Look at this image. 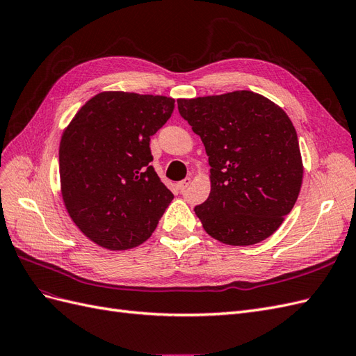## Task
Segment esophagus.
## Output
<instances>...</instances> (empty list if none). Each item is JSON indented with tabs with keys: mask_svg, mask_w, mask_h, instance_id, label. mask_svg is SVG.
Here are the masks:
<instances>
[{
	"mask_svg": "<svg viewBox=\"0 0 356 356\" xmlns=\"http://www.w3.org/2000/svg\"><path fill=\"white\" fill-rule=\"evenodd\" d=\"M190 182H191V179H190V178H186V179L179 181L178 184H177V187H178V190H179V191H184V190L190 186Z\"/></svg>",
	"mask_w": 356,
	"mask_h": 356,
	"instance_id": "esophagus-1",
	"label": "esophagus"
}]
</instances>
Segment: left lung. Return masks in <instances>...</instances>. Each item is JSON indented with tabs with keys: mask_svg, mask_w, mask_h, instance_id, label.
<instances>
[{
	"mask_svg": "<svg viewBox=\"0 0 356 356\" xmlns=\"http://www.w3.org/2000/svg\"><path fill=\"white\" fill-rule=\"evenodd\" d=\"M178 111L209 157V197L195 208L203 229L234 246L272 236L303 179L297 132L285 111L248 90L178 99Z\"/></svg>",
	"mask_w": 356,
	"mask_h": 356,
	"instance_id": "8db88e82",
	"label": "left lung"
}]
</instances>
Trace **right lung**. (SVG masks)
Returning a JSON list of instances; mask_svg holds the SVG:
<instances>
[{"label": "right lung", "mask_w": 356, "mask_h": 356, "mask_svg": "<svg viewBox=\"0 0 356 356\" xmlns=\"http://www.w3.org/2000/svg\"><path fill=\"white\" fill-rule=\"evenodd\" d=\"M166 96L102 92L86 102L59 147L62 197L75 225L111 251L145 242L174 199L149 139L174 113Z\"/></svg>", "instance_id": "right-lung-1"}]
</instances>
